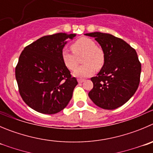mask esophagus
I'll return each instance as SVG.
<instances>
[{
    "label": "esophagus",
    "mask_w": 153,
    "mask_h": 153,
    "mask_svg": "<svg viewBox=\"0 0 153 153\" xmlns=\"http://www.w3.org/2000/svg\"><path fill=\"white\" fill-rule=\"evenodd\" d=\"M77 81H78V82H79V83H82V82H83L85 80H84V79H78Z\"/></svg>",
    "instance_id": "1"
}]
</instances>
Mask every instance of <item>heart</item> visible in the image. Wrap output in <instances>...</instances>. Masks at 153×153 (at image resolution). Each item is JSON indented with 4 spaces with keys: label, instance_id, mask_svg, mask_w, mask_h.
Returning <instances> with one entry per match:
<instances>
[{
    "label": "heart",
    "instance_id": "heart-1",
    "mask_svg": "<svg viewBox=\"0 0 153 153\" xmlns=\"http://www.w3.org/2000/svg\"><path fill=\"white\" fill-rule=\"evenodd\" d=\"M73 52L67 49L62 51V60L67 68L74 71L78 66L77 57L82 56V65L74 71L77 77H87L92 75L96 69H101L104 64L105 56L101 48L96 46L95 42L88 37H81L71 44Z\"/></svg>",
    "mask_w": 153,
    "mask_h": 153
}]
</instances>
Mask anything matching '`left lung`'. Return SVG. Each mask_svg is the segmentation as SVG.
I'll use <instances>...</instances> for the list:
<instances>
[{"mask_svg":"<svg viewBox=\"0 0 153 153\" xmlns=\"http://www.w3.org/2000/svg\"><path fill=\"white\" fill-rule=\"evenodd\" d=\"M85 35L94 37L105 56L102 69L91 78L93 88L88 96L96 105L105 110L121 107L139 86L141 64L136 51L126 41L112 34L94 32Z\"/></svg>","mask_w":153,"mask_h":153,"instance_id":"obj_1","label":"left lung"}]
</instances>
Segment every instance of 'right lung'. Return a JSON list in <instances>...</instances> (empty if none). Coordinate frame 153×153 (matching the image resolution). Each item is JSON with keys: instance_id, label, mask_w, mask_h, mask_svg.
<instances>
[{"instance_id": "add662e5", "label": "right lung", "mask_w": 153, "mask_h": 153, "mask_svg": "<svg viewBox=\"0 0 153 153\" xmlns=\"http://www.w3.org/2000/svg\"><path fill=\"white\" fill-rule=\"evenodd\" d=\"M67 35L58 33L40 37L25 46L16 67V79L22 98L30 108L44 114L63 110L73 95L77 80L62 60Z\"/></svg>"}]
</instances>
